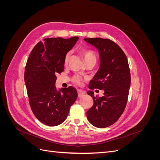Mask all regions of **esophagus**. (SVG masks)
<instances>
[{
	"mask_svg": "<svg viewBox=\"0 0 160 160\" xmlns=\"http://www.w3.org/2000/svg\"><path fill=\"white\" fill-rule=\"evenodd\" d=\"M77 93H78L79 98H81V97H83V95H85V91H82V90H78V91H77Z\"/></svg>",
	"mask_w": 160,
	"mask_h": 160,
	"instance_id": "34e87169",
	"label": "esophagus"
}]
</instances>
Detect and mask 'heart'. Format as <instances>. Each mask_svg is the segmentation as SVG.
Wrapping results in <instances>:
<instances>
[{
	"mask_svg": "<svg viewBox=\"0 0 160 160\" xmlns=\"http://www.w3.org/2000/svg\"><path fill=\"white\" fill-rule=\"evenodd\" d=\"M81 54L83 55L86 63L90 62H93L96 63L97 57L93 52H92L91 51H89L88 49H84L81 51ZM70 57H71V52H67L66 53V55L65 56V59H64L65 65L68 64ZM84 80H85V78L81 77L79 75H75L73 77H72V81H73V83L75 85H81L82 84V82H83Z\"/></svg>",
	"mask_w": 160,
	"mask_h": 160,
	"instance_id": "heart-1",
	"label": "heart"
}]
</instances>
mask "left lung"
Here are the masks:
<instances>
[{
	"mask_svg": "<svg viewBox=\"0 0 160 160\" xmlns=\"http://www.w3.org/2000/svg\"><path fill=\"white\" fill-rule=\"evenodd\" d=\"M84 40L95 46L100 55L99 69L90 83L91 90H104L103 97L94 96L93 105L87 111L89 122L99 128L115 123L126 107L131 84V75L127 57L120 47L108 38H87Z\"/></svg>",
	"mask_w": 160,
	"mask_h": 160,
	"instance_id": "8db88e82",
	"label": "left lung"
}]
</instances>
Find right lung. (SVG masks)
Listing matches in <instances>:
<instances>
[{
	"instance_id": "1",
	"label": "right lung",
	"mask_w": 160,
	"mask_h": 160,
	"mask_svg": "<svg viewBox=\"0 0 160 160\" xmlns=\"http://www.w3.org/2000/svg\"><path fill=\"white\" fill-rule=\"evenodd\" d=\"M79 37L65 39L47 38L33 48L27 61L25 82L32 113L40 122L49 126L62 123L74 103L77 92L70 86L56 90V75L64 71L66 53Z\"/></svg>"
}]
</instances>
